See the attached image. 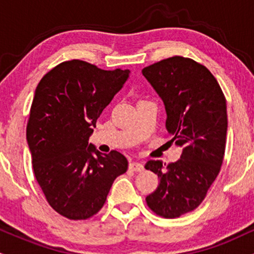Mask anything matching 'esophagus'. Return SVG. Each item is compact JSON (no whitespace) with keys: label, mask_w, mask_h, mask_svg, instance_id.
Wrapping results in <instances>:
<instances>
[{"label":"esophagus","mask_w":254,"mask_h":254,"mask_svg":"<svg viewBox=\"0 0 254 254\" xmlns=\"http://www.w3.org/2000/svg\"><path fill=\"white\" fill-rule=\"evenodd\" d=\"M129 168L132 172L136 173H140L144 170V166H143L142 163H139V162H132V163L129 164Z\"/></svg>","instance_id":"1"}]
</instances>
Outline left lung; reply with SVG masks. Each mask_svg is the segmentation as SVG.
Masks as SVG:
<instances>
[{"mask_svg": "<svg viewBox=\"0 0 254 254\" xmlns=\"http://www.w3.org/2000/svg\"><path fill=\"white\" fill-rule=\"evenodd\" d=\"M143 75L166 106V127L182 146L177 162H146L160 179L145 198L152 212L179 218L200 206L224 161L227 109L219 82L207 67L193 59L172 57L144 67Z\"/></svg>", "mask_w": 254, "mask_h": 254, "instance_id": "8db88e82", "label": "left lung"}]
</instances>
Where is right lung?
Returning a JSON list of instances; mask_svg holds the SVG:
<instances>
[{"mask_svg":"<svg viewBox=\"0 0 254 254\" xmlns=\"http://www.w3.org/2000/svg\"><path fill=\"white\" fill-rule=\"evenodd\" d=\"M129 74V69L105 71L71 60L38 84L27 124L33 170L47 202L67 219L97 214L116 177L127 170L121 152L103 155L88 138Z\"/></svg>","mask_w":254,"mask_h":254,"instance_id":"obj_1","label":"right lung"}]
</instances>
